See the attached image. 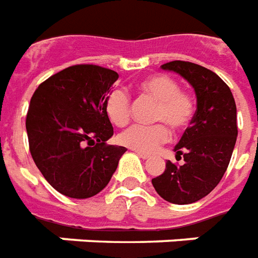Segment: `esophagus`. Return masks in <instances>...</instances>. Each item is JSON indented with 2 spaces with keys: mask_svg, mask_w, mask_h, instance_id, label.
<instances>
[{
  "mask_svg": "<svg viewBox=\"0 0 258 258\" xmlns=\"http://www.w3.org/2000/svg\"><path fill=\"white\" fill-rule=\"evenodd\" d=\"M136 154H137V155H139V157L142 158V159H148V158H150V155H148V154H144V152L136 151Z\"/></svg>",
  "mask_w": 258,
  "mask_h": 258,
  "instance_id": "34e87169",
  "label": "esophagus"
}]
</instances>
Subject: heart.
<instances>
[{"instance_id": "b5f03b06", "label": "heart", "mask_w": 258, "mask_h": 258, "mask_svg": "<svg viewBox=\"0 0 258 258\" xmlns=\"http://www.w3.org/2000/svg\"><path fill=\"white\" fill-rule=\"evenodd\" d=\"M137 95L155 101L151 126H135L122 132L118 142L135 151L151 154L169 140V130L183 132L192 121L197 104L192 95L180 89L178 82L166 74H154L143 78L136 85ZM131 99L121 89L111 90L104 100L107 118L116 126H125L131 121ZM166 126L168 127H166Z\"/></svg>"}]
</instances>
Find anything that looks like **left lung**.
I'll return each instance as SVG.
<instances>
[{
	"instance_id": "1",
	"label": "left lung",
	"mask_w": 258,
	"mask_h": 258,
	"mask_svg": "<svg viewBox=\"0 0 258 258\" xmlns=\"http://www.w3.org/2000/svg\"><path fill=\"white\" fill-rule=\"evenodd\" d=\"M174 71L192 85L197 111L174 147L178 166L166 162L165 172L152 178V185L165 201L188 205L212 192L220 183L232 157L238 126L232 92L219 75L191 61L174 60L161 66Z\"/></svg>"
}]
</instances>
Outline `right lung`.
I'll list each match as a JSON object with an SVG mask.
<instances>
[{"label": "right lung", "mask_w": 258, "mask_h": 258, "mask_svg": "<svg viewBox=\"0 0 258 258\" xmlns=\"http://www.w3.org/2000/svg\"><path fill=\"white\" fill-rule=\"evenodd\" d=\"M116 80L114 70L75 64L44 81L31 97L26 116L31 157L45 180L66 197L100 192L126 151L106 143L114 129L104 100Z\"/></svg>", "instance_id": "obj_1"}]
</instances>
